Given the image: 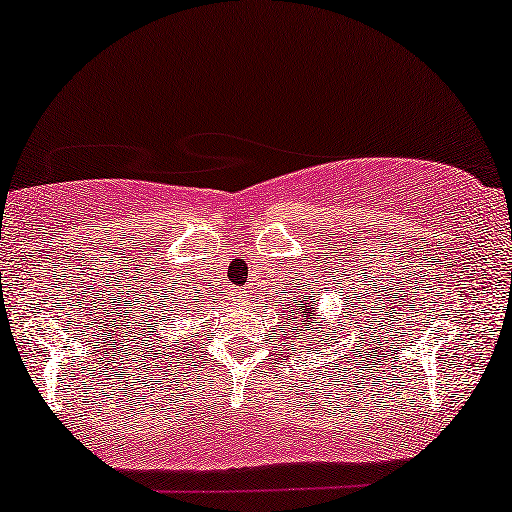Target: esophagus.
<instances>
[{
	"label": "esophagus",
	"instance_id": "esophagus-1",
	"mask_svg": "<svg viewBox=\"0 0 512 512\" xmlns=\"http://www.w3.org/2000/svg\"><path fill=\"white\" fill-rule=\"evenodd\" d=\"M238 300H240V302H247V293H245V290H242V293H238Z\"/></svg>",
	"mask_w": 512,
	"mask_h": 512
}]
</instances>
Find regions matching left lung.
Segmentation results:
<instances>
[{
  "label": "left lung",
  "mask_w": 512,
  "mask_h": 512,
  "mask_svg": "<svg viewBox=\"0 0 512 512\" xmlns=\"http://www.w3.org/2000/svg\"><path fill=\"white\" fill-rule=\"evenodd\" d=\"M293 304H297V300H295ZM311 309H313V304L309 302V297L304 295V306H300V309H293V311H290V318L286 316V313H283V316H286V318H283V322H286V325L290 327V320H295L297 325H302V327H304L302 332H306V327H309V329H311V334H320V329H318V327H313Z\"/></svg>",
  "instance_id": "obj_1"
}]
</instances>
